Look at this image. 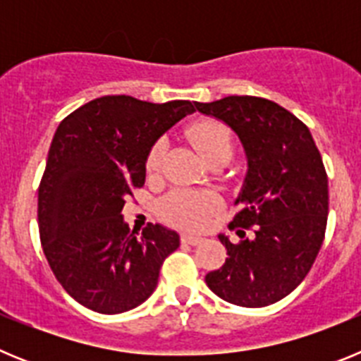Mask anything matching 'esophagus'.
Instances as JSON below:
<instances>
[{"label":"esophagus","mask_w":361,"mask_h":361,"mask_svg":"<svg viewBox=\"0 0 361 361\" xmlns=\"http://www.w3.org/2000/svg\"><path fill=\"white\" fill-rule=\"evenodd\" d=\"M180 240H183L184 244L197 245L202 242V237H199V235H191V233H183V235H180Z\"/></svg>","instance_id":"obj_1"}]
</instances>
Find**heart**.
Returning <instances> with one entry per match:
<instances>
[{
  "instance_id": "obj_1",
  "label": "heart",
  "mask_w": 361,
  "mask_h": 361,
  "mask_svg": "<svg viewBox=\"0 0 361 361\" xmlns=\"http://www.w3.org/2000/svg\"><path fill=\"white\" fill-rule=\"evenodd\" d=\"M188 139L195 146L204 161L212 164L216 161L229 162L233 157V135L224 123L216 119H200L188 126ZM166 155V141L153 142L146 155V171L157 175ZM220 208V199L212 191L171 190L157 204V212L166 222L178 228H200Z\"/></svg>"
}]
</instances>
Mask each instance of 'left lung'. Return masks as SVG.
Instances as JSON below:
<instances>
[{
    "mask_svg": "<svg viewBox=\"0 0 361 361\" xmlns=\"http://www.w3.org/2000/svg\"><path fill=\"white\" fill-rule=\"evenodd\" d=\"M195 108L224 121L247 157L240 209L229 224L242 240L219 235L228 258L206 283L229 304L266 307L298 288L324 242L329 188L322 155L307 126L269 99L229 95Z\"/></svg>",
    "mask_w": 361,
    "mask_h": 361,
    "instance_id": "8db88e82",
    "label": "left lung"
}]
</instances>
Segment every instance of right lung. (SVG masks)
<instances>
[{
	"label": "right lung",
	"instance_id": "obj_1",
	"mask_svg": "<svg viewBox=\"0 0 361 361\" xmlns=\"http://www.w3.org/2000/svg\"><path fill=\"white\" fill-rule=\"evenodd\" d=\"M190 101L155 104L104 95L59 123L37 191L43 253L63 289L85 307L117 314L141 305L157 288L178 235L148 224L139 237L123 206L146 178V155Z\"/></svg>",
	"mask_w": 361,
	"mask_h": 361
}]
</instances>
